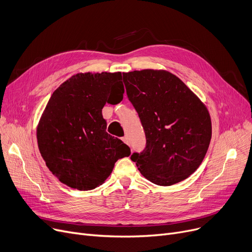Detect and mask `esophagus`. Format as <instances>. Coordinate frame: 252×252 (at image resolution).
<instances>
[{
    "label": "esophagus",
    "mask_w": 252,
    "mask_h": 252,
    "mask_svg": "<svg viewBox=\"0 0 252 252\" xmlns=\"http://www.w3.org/2000/svg\"><path fill=\"white\" fill-rule=\"evenodd\" d=\"M122 140H123V142H124V143H126V144H127V145H128V138H127V136L123 137V138H122Z\"/></svg>",
    "instance_id": "34e87169"
}]
</instances>
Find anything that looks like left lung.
Wrapping results in <instances>:
<instances>
[{
    "label": "left lung",
    "instance_id": "8db88e82",
    "mask_svg": "<svg viewBox=\"0 0 252 252\" xmlns=\"http://www.w3.org/2000/svg\"><path fill=\"white\" fill-rule=\"evenodd\" d=\"M126 94L146 135V148L130 159L144 178L171 186L199 167L211 139L205 104L183 81L163 69L123 72Z\"/></svg>",
    "mask_w": 252,
    "mask_h": 252
}]
</instances>
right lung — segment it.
I'll return each instance as SVG.
<instances>
[{
	"label": "right lung",
	"instance_id": "right-lung-1",
	"mask_svg": "<svg viewBox=\"0 0 252 252\" xmlns=\"http://www.w3.org/2000/svg\"><path fill=\"white\" fill-rule=\"evenodd\" d=\"M122 72H79L53 93L36 126L47 167L62 184L81 191L95 189L112 173L128 146L106 133L102 108L121 102Z\"/></svg>",
	"mask_w": 252,
	"mask_h": 252
}]
</instances>
